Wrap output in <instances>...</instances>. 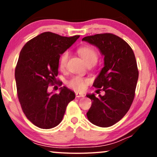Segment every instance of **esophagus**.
Masks as SVG:
<instances>
[{"label": "esophagus", "instance_id": "obj_1", "mask_svg": "<svg viewBox=\"0 0 157 157\" xmlns=\"http://www.w3.org/2000/svg\"><path fill=\"white\" fill-rule=\"evenodd\" d=\"M85 95L81 93H76V97H83Z\"/></svg>", "mask_w": 157, "mask_h": 157}]
</instances>
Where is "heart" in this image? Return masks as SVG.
<instances>
[{"label":"heart","mask_w":157,"mask_h":157,"mask_svg":"<svg viewBox=\"0 0 157 157\" xmlns=\"http://www.w3.org/2000/svg\"><path fill=\"white\" fill-rule=\"evenodd\" d=\"M78 53L80 54L82 60L85 61L86 64H93L94 65L97 61V54L96 51L93 48L90 46H82L78 49ZM69 57L68 52H65L61 55L59 59V66L61 69H64L66 67L67 62ZM89 82L87 79L81 78L80 77H75L71 79L68 82L70 87L76 91H83L86 85Z\"/></svg>","instance_id":"b5f03b06"}]
</instances>
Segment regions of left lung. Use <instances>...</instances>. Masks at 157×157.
Masks as SVG:
<instances>
[{
    "mask_svg": "<svg viewBox=\"0 0 157 157\" xmlns=\"http://www.w3.org/2000/svg\"><path fill=\"white\" fill-rule=\"evenodd\" d=\"M82 40L96 46L104 56V67L93 86L105 95H86L92 102L86 115L94 125L109 127L125 116L134 100L139 77L134 53L124 40L111 33L87 36Z\"/></svg>",
    "mask_w": 157,
    "mask_h": 157,
    "instance_id": "1",
    "label": "left lung"
}]
</instances>
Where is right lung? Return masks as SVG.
Wrapping results in <instances>:
<instances>
[{
	"instance_id": "add662e5",
	"label": "right lung",
	"mask_w": 157,
	"mask_h": 157,
	"mask_svg": "<svg viewBox=\"0 0 157 157\" xmlns=\"http://www.w3.org/2000/svg\"><path fill=\"white\" fill-rule=\"evenodd\" d=\"M79 35L63 37L44 32L24 45L15 68L17 97L26 117L43 129L55 127L62 121L68 102L75 94L61 87L60 93H48L50 84L57 82L59 59Z\"/></svg>"
}]
</instances>
